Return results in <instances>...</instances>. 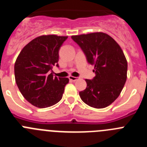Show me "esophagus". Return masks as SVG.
Returning <instances> with one entry per match:
<instances>
[{
  "mask_svg": "<svg viewBox=\"0 0 147 147\" xmlns=\"http://www.w3.org/2000/svg\"><path fill=\"white\" fill-rule=\"evenodd\" d=\"M69 80H71V81H76L78 80V77H76V76H69Z\"/></svg>",
  "mask_w": 147,
  "mask_h": 147,
  "instance_id": "obj_1",
  "label": "esophagus"
}]
</instances>
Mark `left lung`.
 Listing matches in <instances>:
<instances>
[{
	"instance_id": "left-lung-1",
	"label": "left lung",
	"mask_w": 147,
	"mask_h": 147,
	"mask_svg": "<svg viewBox=\"0 0 147 147\" xmlns=\"http://www.w3.org/2000/svg\"><path fill=\"white\" fill-rule=\"evenodd\" d=\"M88 63L94 65L93 80H85L86 89L80 92L83 102L94 108H104L119 97L127 80V62L114 39L103 32L75 35Z\"/></svg>"
}]
</instances>
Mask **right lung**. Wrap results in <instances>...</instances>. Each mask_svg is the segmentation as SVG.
<instances>
[{"instance_id":"add662e5","label":"right lung","mask_w":147,"mask_h":147,"mask_svg":"<svg viewBox=\"0 0 147 147\" xmlns=\"http://www.w3.org/2000/svg\"><path fill=\"white\" fill-rule=\"evenodd\" d=\"M67 37L42 35L22 49L15 64V82L23 97L39 108L59 102L67 78L54 76L53 66L59 67V51Z\"/></svg>"}]
</instances>
